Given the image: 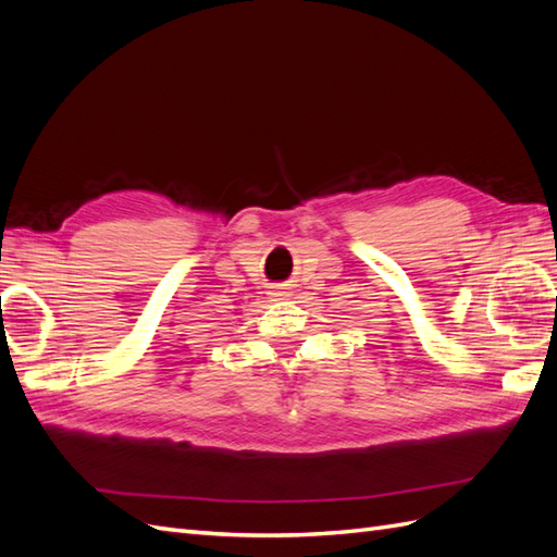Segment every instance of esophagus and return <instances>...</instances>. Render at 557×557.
Returning a JSON list of instances; mask_svg holds the SVG:
<instances>
[{"mask_svg":"<svg viewBox=\"0 0 557 557\" xmlns=\"http://www.w3.org/2000/svg\"><path fill=\"white\" fill-rule=\"evenodd\" d=\"M269 295H272L274 299H283V297H290L293 293H290V288L285 283H276V285H272V290H269Z\"/></svg>","mask_w":557,"mask_h":557,"instance_id":"34e87169","label":"esophagus"}]
</instances>
